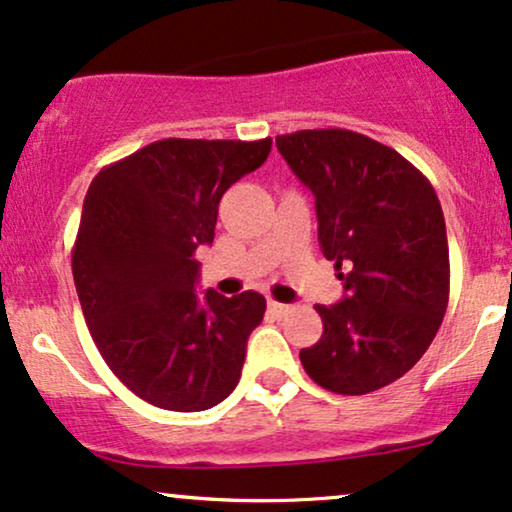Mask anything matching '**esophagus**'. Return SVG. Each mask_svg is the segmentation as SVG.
I'll list each match as a JSON object with an SVG mask.
<instances>
[{
  "label": "esophagus",
  "instance_id": "esophagus-1",
  "mask_svg": "<svg viewBox=\"0 0 512 512\" xmlns=\"http://www.w3.org/2000/svg\"><path fill=\"white\" fill-rule=\"evenodd\" d=\"M291 310H293V307L286 305V303H276V300H272V303H269V312H272L276 319H283Z\"/></svg>",
  "mask_w": 512,
  "mask_h": 512
}]
</instances>
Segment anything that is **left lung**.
I'll return each mask as SVG.
<instances>
[{"instance_id":"left-lung-1","label":"left lung","mask_w":512,"mask_h":512,"mask_svg":"<svg viewBox=\"0 0 512 512\" xmlns=\"http://www.w3.org/2000/svg\"><path fill=\"white\" fill-rule=\"evenodd\" d=\"M276 147L315 195L319 248L346 291L341 303L317 305L322 338L300 362L326 391L384 389L427 353L446 315L439 197L403 155L346 128L279 135Z\"/></svg>"}]
</instances>
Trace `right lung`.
<instances>
[{"instance_id": "obj_1", "label": "right lung", "mask_w": 512, "mask_h": 512, "mask_svg": "<svg viewBox=\"0 0 512 512\" xmlns=\"http://www.w3.org/2000/svg\"><path fill=\"white\" fill-rule=\"evenodd\" d=\"M272 138H166L92 178L71 267L85 324L109 369L162 410L200 412L236 389L267 300L195 291V250L219 200L264 164Z\"/></svg>"}]
</instances>
